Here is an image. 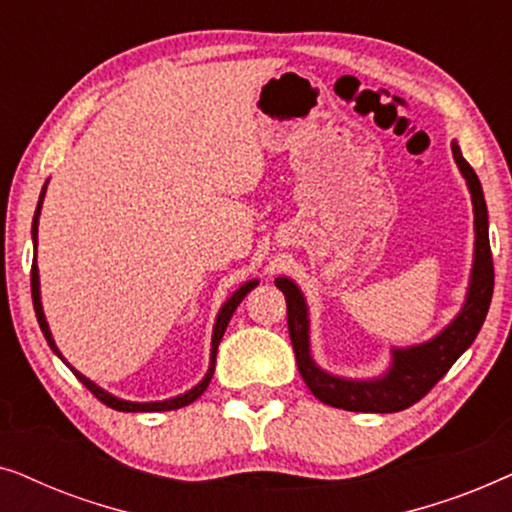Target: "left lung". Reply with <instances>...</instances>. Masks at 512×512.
<instances>
[{"label":"left lung","mask_w":512,"mask_h":512,"mask_svg":"<svg viewBox=\"0 0 512 512\" xmlns=\"http://www.w3.org/2000/svg\"><path fill=\"white\" fill-rule=\"evenodd\" d=\"M452 156L464 174L473 202L475 249L468 293L457 317L445 326L436 338L422 345L391 349V366L375 380H347L321 370L310 354V314L303 291L289 277H277L275 286L286 298V321L300 375L321 403L352 412H398L410 408L436 387L452 363L473 345L482 324H485L489 303L494 293V263L489 249L487 205L478 174L461 156L457 142H452Z\"/></svg>","instance_id":"left-lung-1"}]
</instances>
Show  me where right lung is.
<instances>
[{
	"mask_svg": "<svg viewBox=\"0 0 512 512\" xmlns=\"http://www.w3.org/2000/svg\"><path fill=\"white\" fill-rule=\"evenodd\" d=\"M44 193H46V186L41 188V195H39V205H37V212H34V219H32V242H34V251H37V230H39V214H41V202H44ZM258 286V279H249L247 284H242L240 289H237L233 296H230L223 307L219 310V317H216V324H214V333H212V356H209V370L207 375L202 377V382L195 384L191 391H186V394L181 396H174V398H167V401H153V403H132V401H123V398H116L111 396L109 391H104L102 387H97L95 382H90L86 375H81L79 370L69 366L65 361V356L60 354L58 345H55L53 335H51V328H48V321L44 317V307H41V291H39V268H37V256H34V263H32V303H34V312H37V321H39V328L41 333H44V338L48 342V347L53 349V354H58L62 361L67 363L69 368H72V373L79 377V380L86 384L90 389V394L95 398H100L104 405H109V408L114 410H121V412H165V410H177V408H184V405L193 403L195 398H200L205 394V389L209 387V382H212V375H214V363H216V349H219V342L223 338V333H226V326L230 317H233V312L237 310V305L242 303L244 296Z\"/></svg>",
	"mask_w": 512,
	"mask_h": 512,
	"instance_id": "obj_1",
	"label": "right lung"
}]
</instances>
